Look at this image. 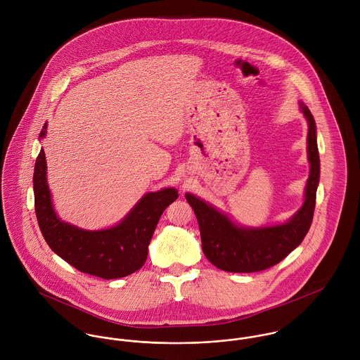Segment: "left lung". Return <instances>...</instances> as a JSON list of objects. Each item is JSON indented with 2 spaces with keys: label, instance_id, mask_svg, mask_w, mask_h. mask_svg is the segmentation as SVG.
Masks as SVG:
<instances>
[{
  "label": "left lung",
  "instance_id": "1",
  "mask_svg": "<svg viewBox=\"0 0 360 360\" xmlns=\"http://www.w3.org/2000/svg\"><path fill=\"white\" fill-rule=\"evenodd\" d=\"M309 123L308 155L310 174L307 197L298 213L285 224L262 229H241L230 219L205 204L200 198L187 194L186 200L194 209L202 241V251L207 260L217 269L230 273H255L280 263L305 238L310 229L316 190L320 177V158L316 141V123L308 109L302 105Z\"/></svg>",
  "mask_w": 360,
  "mask_h": 360
}]
</instances>
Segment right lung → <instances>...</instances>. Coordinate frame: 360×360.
<instances>
[{"mask_svg": "<svg viewBox=\"0 0 360 360\" xmlns=\"http://www.w3.org/2000/svg\"><path fill=\"white\" fill-rule=\"evenodd\" d=\"M44 124L40 139L46 136ZM44 150L36 159L33 174L34 210L44 240L52 251L82 273L105 280L129 276L147 260L156 224L163 210L179 197L174 188L144 195L134 209L115 227L87 231L60 221L52 207L47 184Z\"/></svg>", "mask_w": 360, "mask_h": 360, "instance_id": "1", "label": "right lung"}]
</instances>
